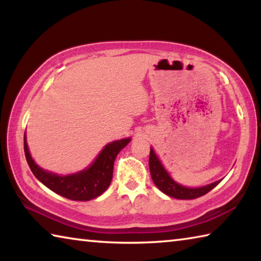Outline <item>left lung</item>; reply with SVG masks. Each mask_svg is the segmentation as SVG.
<instances>
[{"mask_svg":"<svg viewBox=\"0 0 261 261\" xmlns=\"http://www.w3.org/2000/svg\"><path fill=\"white\" fill-rule=\"evenodd\" d=\"M149 171H151V176L154 184L156 185L159 190H161L163 193L167 196L174 197L176 199H196L204 196L207 192H210L212 189H214L218 185L220 180H216L214 183H211L208 185L200 188H188L183 187V185L178 184L177 182L171 178V176L168 174V171L162 166L161 161L159 160L158 155L154 152V149L151 147V152H149Z\"/></svg>","mask_w":261,"mask_h":261,"instance_id":"obj_1","label":"left lung"}]
</instances>
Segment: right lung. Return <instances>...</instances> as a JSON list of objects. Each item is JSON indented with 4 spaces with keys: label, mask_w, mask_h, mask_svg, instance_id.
<instances>
[{
    "label": "right lung",
    "mask_w": 261,
    "mask_h": 261,
    "mask_svg": "<svg viewBox=\"0 0 261 261\" xmlns=\"http://www.w3.org/2000/svg\"><path fill=\"white\" fill-rule=\"evenodd\" d=\"M130 140L131 138H125L109 143L90 167L79 173L65 176L43 170L34 162L29 151L26 135H24V152L33 175L48 189L70 200L88 201L99 197L108 189L113 178L115 159Z\"/></svg>",
    "instance_id": "1"
}]
</instances>
